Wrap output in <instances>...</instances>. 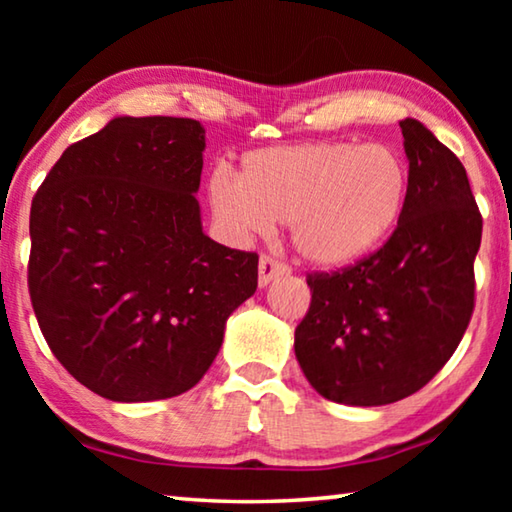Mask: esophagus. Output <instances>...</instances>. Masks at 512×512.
Returning a JSON list of instances; mask_svg holds the SVG:
<instances>
[{
    "label": "esophagus",
    "mask_w": 512,
    "mask_h": 512,
    "mask_svg": "<svg viewBox=\"0 0 512 512\" xmlns=\"http://www.w3.org/2000/svg\"><path fill=\"white\" fill-rule=\"evenodd\" d=\"M289 273V266L287 264H282V262H277V259H273V257H268V255H264L262 259H259V287H268V284H271L275 277H282V275H287Z\"/></svg>",
    "instance_id": "esophagus-1"
}]
</instances>
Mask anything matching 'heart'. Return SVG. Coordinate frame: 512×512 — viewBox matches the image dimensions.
Masks as SVG:
<instances>
[{"mask_svg":"<svg viewBox=\"0 0 512 512\" xmlns=\"http://www.w3.org/2000/svg\"><path fill=\"white\" fill-rule=\"evenodd\" d=\"M409 169L384 144L300 142L255 149L239 176L216 169L210 207L232 237L291 225V244L307 264L336 271L361 262L400 223Z\"/></svg>","mask_w":512,"mask_h":512,"instance_id":"obj_1","label":"heart"}]
</instances>
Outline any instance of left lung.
I'll list each match as a JSON object with an SVG mask.
<instances>
[{
    "instance_id": "8db88e82",
    "label": "left lung",
    "mask_w": 512,
    "mask_h": 512,
    "mask_svg": "<svg viewBox=\"0 0 512 512\" xmlns=\"http://www.w3.org/2000/svg\"><path fill=\"white\" fill-rule=\"evenodd\" d=\"M409 196L393 237L332 275H309L296 359L314 391L348 406L413 395L445 366L474 309L481 214L461 160L418 119L400 121Z\"/></svg>"
}]
</instances>
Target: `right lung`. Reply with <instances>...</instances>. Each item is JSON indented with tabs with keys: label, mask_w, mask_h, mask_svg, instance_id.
<instances>
[{
	"label": "right lung",
	"mask_w": 512,
	"mask_h": 512,
	"mask_svg": "<svg viewBox=\"0 0 512 512\" xmlns=\"http://www.w3.org/2000/svg\"><path fill=\"white\" fill-rule=\"evenodd\" d=\"M205 128L115 117L67 146L31 205L29 291L69 375L112 402L196 386L257 289V255L203 232Z\"/></svg>",
	"instance_id": "right-lung-1"
}]
</instances>
